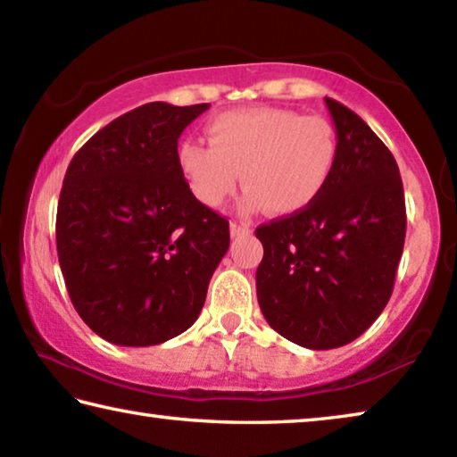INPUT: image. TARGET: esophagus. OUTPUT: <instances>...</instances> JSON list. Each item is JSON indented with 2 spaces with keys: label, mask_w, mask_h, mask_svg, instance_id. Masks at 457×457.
Here are the masks:
<instances>
[{
  "label": "esophagus",
  "mask_w": 457,
  "mask_h": 457,
  "mask_svg": "<svg viewBox=\"0 0 457 457\" xmlns=\"http://www.w3.org/2000/svg\"><path fill=\"white\" fill-rule=\"evenodd\" d=\"M229 231H231V236H234V237L244 236V234H250V223L231 221V223H229Z\"/></svg>",
  "instance_id": "1"
}]
</instances>
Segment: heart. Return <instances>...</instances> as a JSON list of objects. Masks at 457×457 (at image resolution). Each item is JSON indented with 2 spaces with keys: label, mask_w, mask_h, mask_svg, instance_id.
<instances>
[{
  "label": "heart",
  "mask_w": 457,
  "mask_h": 457,
  "mask_svg": "<svg viewBox=\"0 0 457 457\" xmlns=\"http://www.w3.org/2000/svg\"><path fill=\"white\" fill-rule=\"evenodd\" d=\"M210 143L185 138L177 167L201 204L220 207L244 171L245 204L274 215L311 207L327 189L338 159L330 120L286 108H247L215 117Z\"/></svg>",
  "instance_id": "1"
}]
</instances>
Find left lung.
<instances>
[{
    "instance_id": "8db88e82",
    "label": "left lung",
    "mask_w": 457,
    "mask_h": 457,
    "mask_svg": "<svg viewBox=\"0 0 457 457\" xmlns=\"http://www.w3.org/2000/svg\"><path fill=\"white\" fill-rule=\"evenodd\" d=\"M324 103L338 135L327 189L304 212L256 229L262 314L284 338L314 351L349 345L383 312L407 228L395 157L351 108Z\"/></svg>"
}]
</instances>
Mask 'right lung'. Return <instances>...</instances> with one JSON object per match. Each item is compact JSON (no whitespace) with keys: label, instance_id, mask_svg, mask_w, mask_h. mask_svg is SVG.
<instances>
[{"label":"right lung","instance_id":"right-lung-1","mask_svg":"<svg viewBox=\"0 0 457 457\" xmlns=\"http://www.w3.org/2000/svg\"><path fill=\"white\" fill-rule=\"evenodd\" d=\"M210 104L149 103L108 122L62 183L56 247L68 294L98 337L153 346L187 330L229 247V223L195 199L177 138Z\"/></svg>","mask_w":457,"mask_h":457}]
</instances>
